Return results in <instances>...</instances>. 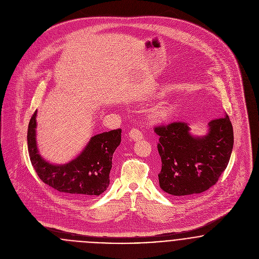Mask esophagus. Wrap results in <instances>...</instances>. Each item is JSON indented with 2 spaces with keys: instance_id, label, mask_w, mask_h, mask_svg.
Segmentation results:
<instances>
[{
  "instance_id": "obj_1",
  "label": "esophagus",
  "mask_w": 259,
  "mask_h": 259,
  "mask_svg": "<svg viewBox=\"0 0 259 259\" xmlns=\"http://www.w3.org/2000/svg\"><path fill=\"white\" fill-rule=\"evenodd\" d=\"M128 135L131 137V139H133L134 141H140V140L144 139V135L139 128H132Z\"/></svg>"
}]
</instances>
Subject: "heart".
<instances>
[{
	"label": "heart",
	"mask_w": 259,
	"mask_h": 259,
	"mask_svg": "<svg viewBox=\"0 0 259 259\" xmlns=\"http://www.w3.org/2000/svg\"><path fill=\"white\" fill-rule=\"evenodd\" d=\"M171 112V107L168 105H158L151 111V117L154 119H163Z\"/></svg>",
	"instance_id": "1"
}]
</instances>
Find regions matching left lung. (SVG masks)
Wrapping results in <instances>:
<instances>
[{"label":"left lung","mask_w":259,"mask_h":259,"mask_svg":"<svg viewBox=\"0 0 259 259\" xmlns=\"http://www.w3.org/2000/svg\"><path fill=\"white\" fill-rule=\"evenodd\" d=\"M208 125V134L202 138L190 136L185 121L154 126L159 136L158 181L163 191L182 198L201 193L218 183L231 155L233 128L227 114L211 119Z\"/></svg>","instance_id":"1"}]
</instances>
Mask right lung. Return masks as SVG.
Wrapping results in <instances>:
<instances>
[{
	"instance_id": "right-lung-1",
	"label": "right lung",
	"mask_w": 259,
	"mask_h": 259,
	"mask_svg": "<svg viewBox=\"0 0 259 259\" xmlns=\"http://www.w3.org/2000/svg\"><path fill=\"white\" fill-rule=\"evenodd\" d=\"M36 115L37 111L28 126V149L39 180L73 199H92L102 194L110 185L112 154L120 144L121 130L93 137L75 159L64 165H54L45 161L37 152Z\"/></svg>"
}]
</instances>
